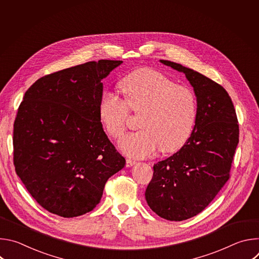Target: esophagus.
<instances>
[{"label":"esophagus","instance_id":"esophagus-1","mask_svg":"<svg viewBox=\"0 0 259 259\" xmlns=\"http://www.w3.org/2000/svg\"><path fill=\"white\" fill-rule=\"evenodd\" d=\"M135 163H136L135 161H133V160H131V159H127V160H126V167H131V166H133Z\"/></svg>","mask_w":259,"mask_h":259}]
</instances>
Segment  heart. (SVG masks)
<instances>
[{
    "instance_id": "heart-1",
    "label": "heart",
    "mask_w": 259,
    "mask_h": 259,
    "mask_svg": "<svg viewBox=\"0 0 259 259\" xmlns=\"http://www.w3.org/2000/svg\"><path fill=\"white\" fill-rule=\"evenodd\" d=\"M124 99L112 92L102 93L98 115L106 132L121 137L128 126L130 110L140 115L142 129L119 141L123 153L133 158L154 155L159 149L168 154L178 151L191 137L197 117L198 100L193 89L177 85L160 71L140 68L120 83Z\"/></svg>"
}]
</instances>
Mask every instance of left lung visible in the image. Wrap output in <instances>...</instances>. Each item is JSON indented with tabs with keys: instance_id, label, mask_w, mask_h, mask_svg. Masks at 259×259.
<instances>
[{
	"instance_id": "obj_1",
	"label": "left lung",
	"mask_w": 259,
	"mask_h": 259,
	"mask_svg": "<svg viewBox=\"0 0 259 259\" xmlns=\"http://www.w3.org/2000/svg\"><path fill=\"white\" fill-rule=\"evenodd\" d=\"M160 61L186 75L197 96L198 117L186 144L154 165L145 200L160 217L181 221L202 212L229 180L239 124L223 86L179 63Z\"/></svg>"
}]
</instances>
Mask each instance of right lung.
<instances>
[{
    "label": "right lung",
    "instance_id": "right-lung-1",
    "mask_svg": "<svg viewBox=\"0 0 259 259\" xmlns=\"http://www.w3.org/2000/svg\"><path fill=\"white\" fill-rule=\"evenodd\" d=\"M122 60L90 61L35 81L14 122L15 171L47 211L70 218L93 210L126 161L98 115L101 80Z\"/></svg>",
    "mask_w": 259,
    "mask_h": 259
}]
</instances>
